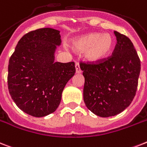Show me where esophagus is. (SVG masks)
<instances>
[{
    "label": "esophagus",
    "mask_w": 147,
    "mask_h": 147,
    "mask_svg": "<svg viewBox=\"0 0 147 147\" xmlns=\"http://www.w3.org/2000/svg\"><path fill=\"white\" fill-rule=\"evenodd\" d=\"M76 73H81L82 72V70L80 69L79 63L76 62Z\"/></svg>",
    "instance_id": "obj_1"
}]
</instances>
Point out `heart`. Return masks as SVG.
I'll return each mask as SVG.
<instances>
[{
	"instance_id": "b5f03b06",
	"label": "heart",
	"mask_w": 147,
	"mask_h": 147,
	"mask_svg": "<svg viewBox=\"0 0 147 147\" xmlns=\"http://www.w3.org/2000/svg\"><path fill=\"white\" fill-rule=\"evenodd\" d=\"M74 45L78 51H87L86 57L89 61L97 62L110 53L114 40L109 34L90 33L76 40Z\"/></svg>"
}]
</instances>
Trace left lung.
Segmentation results:
<instances>
[{"label": "left lung", "mask_w": 147, "mask_h": 147, "mask_svg": "<svg viewBox=\"0 0 147 147\" xmlns=\"http://www.w3.org/2000/svg\"><path fill=\"white\" fill-rule=\"evenodd\" d=\"M117 44L111 56L79 63L83 71L86 107L100 117L115 115L131 103L138 89L140 59L126 35L115 31Z\"/></svg>", "instance_id": "obj_1"}]
</instances>
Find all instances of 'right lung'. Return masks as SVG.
I'll return each instance as SVG.
<instances>
[{"mask_svg":"<svg viewBox=\"0 0 147 147\" xmlns=\"http://www.w3.org/2000/svg\"><path fill=\"white\" fill-rule=\"evenodd\" d=\"M59 31L39 28L24 34L9 58L8 90L19 108L43 117L53 113L61 101L68 81L75 75L74 62H54Z\"/></svg>","mask_w":147,"mask_h":147,"instance_id":"1","label":"right lung"}]
</instances>
